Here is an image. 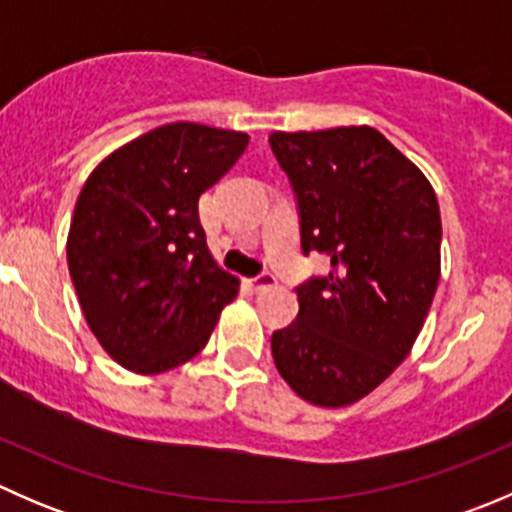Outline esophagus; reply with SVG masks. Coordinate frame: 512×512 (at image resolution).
Returning <instances> with one entry per match:
<instances>
[{"instance_id":"34e87169","label":"esophagus","mask_w":512,"mask_h":512,"mask_svg":"<svg viewBox=\"0 0 512 512\" xmlns=\"http://www.w3.org/2000/svg\"><path fill=\"white\" fill-rule=\"evenodd\" d=\"M247 282H250V287L255 289V292H265V289L277 285V280H275V275H272V272H262V275L252 277V280H247Z\"/></svg>"}]
</instances>
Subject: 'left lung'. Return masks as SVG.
I'll return each instance as SVG.
<instances>
[{
  "instance_id": "obj_1",
  "label": "left lung",
  "mask_w": 512,
  "mask_h": 512,
  "mask_svg": "<svg viewBox=\"0 0 512 512\" xmlns=\"http://www.w3.org/2000/svg\"><path fill=\"white\" fill-rule=\"evenodd\" d=\"M299 208L302 252L332 260L297 287L272 334L289 389L324 409L364 399L414 347L441 277V213L426 175L376 128L275 131Z\"/></svg>"
}]
</instances>
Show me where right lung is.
Returning <instances> with one entry per match:
<instances>
[{
  "label": "right lung",
  "instance_id": "add662e5",
  "mask_svg": "<svg viewBox=\"0 0 512 512\" xmlns=\"http://www.w3.org/2000/svg\"><path fill=\"white\" fill-rule=\"evenodd\" d=\"M240 131L165 123L96 165L66 260L89 329L111 359L163 374L208 344L240 280L213 260L198 200L245 153Z\"/></svg>",
  "mask_w": 512,
  "mask_h": 512
}]
</instances>
